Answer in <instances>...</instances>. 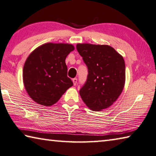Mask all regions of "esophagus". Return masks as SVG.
I'll list each match as a JSON object with an SVG mask.
<instances>
[{
    "mask_svg": "<svg viewBox=\"0 0 156 156\" xmlns=\"http://www.w3.org/2000/svg\"><path fill=\"white\" fill-rule=\"evenodd\" d=\"M73 85H76V84H77V82H78V79L75 78H73Z\"/></svg>",
    "mask_w": 156,
    "mask_h": 156,
    "instance_id": "esophagus-1",
    "label": "esophagus"
}]
</instances>
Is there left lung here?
<instances>
[{
  "mask_svg": "<svg viewBox=\"0 0 156 156\" xmlns=\"http://www.w3.org/2000/svg\"><path fill=\"white\" fill-rule=\"evenodd\" d=\"M76 49L88 69L87 80L79 91L82 99L94 112L107 109L122 91L125 60L109 45L78 44Z\"/></svg>",
  "mask_w": 156,
  "mask_h": 156,
  "instance_id": "obj_1",
  "label": "left lung"
}]
</instances>
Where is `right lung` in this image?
I'll return each instance as SVG.
<instances>
[{"label": "right lung", "instance_id": "right-lung-1", "mask_svg": "<svg viewBox=\"0 0 156 156\" xmlns=\"http://www.w3.org/2000/svg\"><path fill=\"white\" fill-rule=\"evenodd\" d=\"M74 49L72 44L47 43L29 56L23 67L26 91L37 103L51 106L73 85L67 77L65 59Z\"/></svg>", "mask_w": 156, "mask_h": 156}]
</instances>
